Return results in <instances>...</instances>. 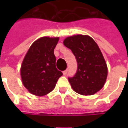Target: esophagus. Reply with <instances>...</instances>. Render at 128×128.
Wrapping results in <instances>:
<instances>
[{"label": "esophagus", "instance_id": "34e87169", "mask_svg": "<svg viewBox=\"0 0 128 128\" xmlns=\"http://www.w3.org/2000/svg\"><path fill=\"white\" fill-rule=\"evenodd\" d=\"M67 72H68V70H64V71H63V74H64V76H66V74H67Z\"/></svg>", "mask_w": 128, "mask_h": 128}]
</instances>
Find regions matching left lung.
<instances>
[{
	"label": "left lung",
	"mask_w": 128,
	"mask_h": 128,
	"mask_svg": "<svg viewBox=\"0 0 128 128\" xmlns=\"http://www.w3.org/2000/svg\"><path fill=\"white\" fill-rule=\"evenodd\" d=\"M63 44L72 50L78 63L76 74L68 78L72 89L83 96L100 91L107 79L108 67L94 40L88 35L76 34L66 38Z\"/></svg>",
	"instance_id": "left-lung-1"
}]
</instances>
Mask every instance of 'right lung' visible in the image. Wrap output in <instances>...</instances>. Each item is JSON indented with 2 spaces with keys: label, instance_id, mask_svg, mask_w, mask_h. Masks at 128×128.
<instances>
[{
  "label": "right lung",
  "instance_id": "add662e5",
  "mask_svg": "<svg viewBox=\"0 0 128 128\" xmlns=\"http://www.w3.org/2000/svg\"><path fill=\"white\" fill-rule=\"evenodd\" d=\"M59 37L43 36L32 44L20 67L22 82L33 95L43 96L52 92L62 72L56 68L54 50Z\"/></svg>",
  "mask_w": 128,
  "mask_h": 128
}]
</instances>
